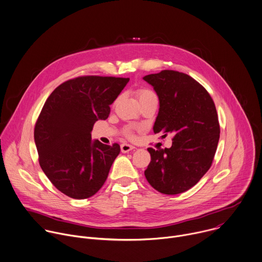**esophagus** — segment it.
<instances>
[{"instance_id": "34e87169", "label": "esophagus", "mask_w": 262, "mask_h": 262, "mask_svg": "<svg viewBox=\"0 0 262 262\" xmlns=\"http://www.w3.org/2000/svg\"><path fill=\"white\" fill-rule=\"evenodd\" d=\"M120 148H121V152L126 154V152L133 150V149H134L135 147H134L133 145H129V144H121Z\"/></svg>"}]
</instances>
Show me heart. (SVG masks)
<instances>
[{
	"instance_id": "1",
	"label": "heart",
	"mask_w": 262,
	"mask_h": 262,
	"mask_svg": "<svg viewBox=\"0 0 262 262\" xmlns=\"http://www.w3.org/2000/svg\"><path fill=\"white\" fill-rule=\"evenodd\" d=\"M138 97H139V101L140 102H143V101H146V100H149V99H157V95L148 89H141L138 91ZM126 136L127 137H132L130 133L128 130L125 132Z\"/></svg>"
}]
</instances>
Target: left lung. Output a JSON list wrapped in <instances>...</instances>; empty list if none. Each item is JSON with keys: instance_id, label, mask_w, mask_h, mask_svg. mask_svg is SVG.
Segmentation results:
<instances>
[{"instance_id": "8db88e82", "label": "left lung", "mask_w": 262, "mask_h": 262, "mask_svg": "<svg viewBox=\"0 0 262 262\" xmlns=\"http://www.w3.org/2000/svg\"><path fill=\"white\" fill-rule=\"evenodd\" d=\"M143 80L154 87L160 100L155 134L173 136L170 148L147 149L151 161L145 177L162 194L183 193L211 166L220 139L215 105L204 87L185 73L163 70Z\"/></svg>"}]
</instances>
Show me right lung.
Segmentation results:
<instances>
[{
	"label": "right lung",
	"mask_w": 262,
	"mask_h": 262,
	"mask_svg": "<svg viewBox=\"0 0 262 262\" xmlns=\"http://www.w3.org/2000/svg\"><path fill=\"white\" fill-rule=\"evenodd\" d=\"M129 79L81 77L57 87L47 99L34 130L39 164L56 188L86 199L103 185L120 146L91 139L97 120H105Z\"/></svg>",
	"instance_id": "1"
}]
</instances>
